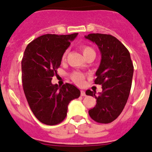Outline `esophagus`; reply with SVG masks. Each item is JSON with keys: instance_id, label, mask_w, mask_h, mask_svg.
Instances as JSON below:
<instances>
[{"instance_id": "esophagus-1", "label": "esophagus", "mask_w": 152, "mask_h": 152, "mask_svg": "<svg viewBox=\"0 0 152 152\" xmlns=\"http://www.w3.org/2000/svg\"><path fill=\"white\" fill-rule=\"evenodd\" d=\"M81 96H86L85 92L84 91V90H81Z\"/></svg>"}]
</instances>
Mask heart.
Returning a JSON list of instances; mask_svg holds the SVG:
<instances>
[{"label":"heart","instance_id":"heart-1","mask_svg":"<svg viewBox=\"0 0 152 152\" xmlns=\"http://www.w3.org/2000/svg\"><path fill=\"white\" fill-rule=\"evenodd\" d=\"M80 50H82V52L83 53L84 56H85V58H87V56H91V55H93V56H96V52L93 50V48L92 47L89 46V45H81L80 46ZM67 51L65 50L63 53L62 56V60H65V58H66ZM85 78V75L84 73H80V72H74L71 74V79L75 83L79 84V85H81V84L83 83V81Z\"/></svg>","mask_w":152,"mask_h":152}]
</instances>
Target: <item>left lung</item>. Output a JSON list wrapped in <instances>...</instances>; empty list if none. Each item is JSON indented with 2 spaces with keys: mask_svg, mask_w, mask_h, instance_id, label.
I'll use <instances>...</instances> for the list:
<instances>
[{
  "mask_svg": "<svg viewBox=\"0 0 152 152\" xmlns=\"http://www.w3.org/2000/svg\"><path fill=\"white\" fill-rule=\"evenodd\" d=\"M85 38L95 42L102 53L94 83L102 85V92L96 96L95 92L86 91V95L96 99V106L88 113L98 123H111L122 113L129 96L134 72L130 53L121 42L110 34H90Z\"/></svg>",
  "mask_w": 152,
  "mask_h": 152,
  "instance_id": "left-lung-1",
  "label": "left lung"
}]
</instances>
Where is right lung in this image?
Segmentation results:
<instances>
[{
  "label": "right lung",
  "mask_w": 152,
  "mask_h": 152,
  "mask_svg": "<svg viewBox=\"0 0 152 152\" xmlns=\"http://www.w3.org/2000/svg\"><path fill=\"white\" fill-rule=\"evenodd\" d=\"M77 34H47L31 41L24 51L21 62L24 93L35 117L46 125L63 121L70 101L80 96V90L74 85L65 83L59 87L51 83L62 54Z\"/></svg>",
  "instance_id": "1"
}]
</instances>
